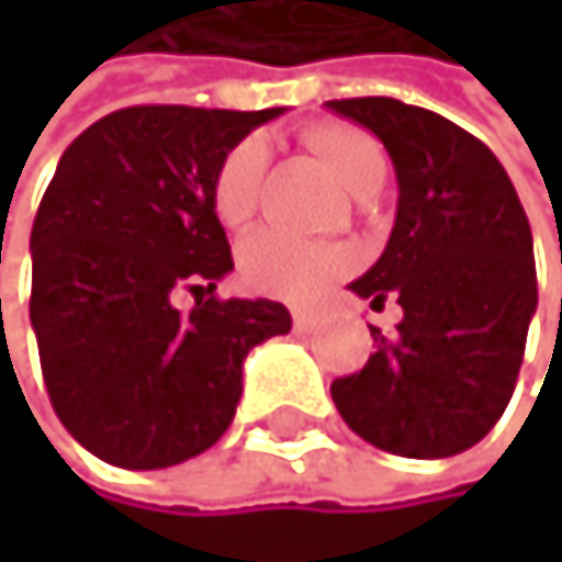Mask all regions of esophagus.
<instances>
[{
	"instance_id": "1",
	"label": "esophagus",
	"mask_w": 562,
	"mask_h": 562,
	"mask_svg": "<svg viewBox=\"0 0 562 562\" xmlns=\"http://www.w3.org/2000/svg\"><path fill=\"white\" fill-rule=\"evenodd\" d=\"M293 327H296L300 334H313V330H316V316L306 313V310H296V313H293Z\"/></svg>"
}]
</instances>
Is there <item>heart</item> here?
Returning a JSON list of instances; mask_svg holds the SVG:
<instances>
[{"instance_id": "b5f03b06", "label": "heart", "mask_w": 562, "mask_h": 562, "mask_svg": "<svg viewBox=\"0 0 562 562\" xmlns=\"http://www.w3.org/2000/svg\"><path fill=\"white\" fill-rule=\"evenodd\" d=\"M303 137L350 195H363L367 188L384 184L387 155L381 140L374 134H367L363 127L323 121V124H310ZM266 165H269V144L259 134L243 137L218 161L212 178V209L225 228H243L256 215ZM347 266L350 259L344 249L327 243L293 239V235L279 228H262L249 235L239 249V272L246 283L279 300H310L323 286H330Z\"/></svg>"}]
</instances>
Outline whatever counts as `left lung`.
I'll return each mask as SVG.
<instances>
[{
    "label": "left lung",
    "instance_id": "8db88e82",
    "mask_svg": "<svg viewBox=\"0 0 562 562\" xmlns=\"http://www.w3.org/2000/svg\"><path fill=\"white\" fill-rule=\"evenodd\" d=\"M381 137L397 175V218L381 259L350 290L394 296L397 334L371 327L363 371L330 384L340 418L381 451L448 459L482 441L513 397L536 313L532 232L492 150L394 97L330 100Z\"/></svg>",
    "mask_w": 562,
    "mask_h": 562
}]
</instances>
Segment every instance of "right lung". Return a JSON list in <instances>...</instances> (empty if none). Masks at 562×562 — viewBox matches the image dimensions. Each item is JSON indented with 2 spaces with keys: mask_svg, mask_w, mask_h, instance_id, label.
<instances>
[{
  "mask_svg": "<svg viewBox=\"0 0 562 562\" xmlns=\"http://www.w3.org/2000/svg\"><path fill=\"white\" fill-rule=\"evenodd\" d=\"M279 114L124 106L63 150L30 235V319L53 412L97 459L140 472L202 456L235 418L246 353L290 334L283 303L215 296L232 272L215 168ZM178 289L196 293L188 314Z\"/></svg>",
  "mask_w": 562,
  "mask_h": 562,
  "instance_id": "right-lung-1",
  "label": "right lung"
}]
</instances>
